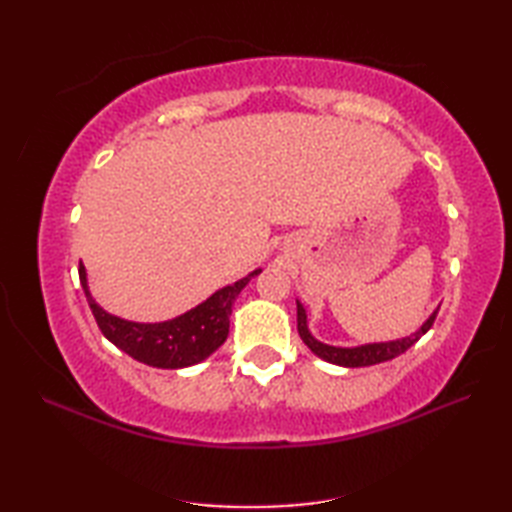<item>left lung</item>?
<instances>
[{"label":"left lung","mask_w":512,"mask_h":512,"mask_svg":"<svg viewBox=\"0 0 512 512\" xmlns=\"http://www.w3.org/2000/svg\"><path fill=\"white\" fill-rule=\"evenodd\" d=\"M438 310L440 308L433 310L431 317L424 321L416 332L405 336V339L383 341V343H365V345H356V347H336V345H328V343H321L319 339H314L308 330L306 308L301 306V301H297V330H299L301 341L306 343L319 358H323V361H328L332 365H341V367H367V365H378V363L391 361V358L405 354L413 343L420 341L422 334H427L431 330Z\"/></svg>","instance_id":"8db88e82"}]
</instances>
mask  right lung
I'll return each mask as SVG.
<instances>
[{"instance_id": "right-lung-1", "label": "right lung", "mask_w": 512, "mask_h": 512, "mask_svg": "<svg viewBox=\"0 0 512 512\" xmlns=\"http://www.w3.org/2000/svg\"><path fill=\"white\" fill-rule=\"evenodd\" d=\"M259 273H262V268L253 270L231 286L213 292L200 306L191 308L176 319L162 323H136L114 317L94 301L88 288V273H85V266L79 264V279L85 290V299H88L105 339L136 361L160 369L191 367L209 358L226 341L228 323H231L228 317H231L237 295Z\"/></svg>"}]
</instances>
